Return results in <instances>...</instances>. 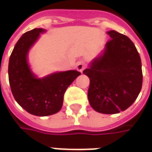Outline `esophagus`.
<instances>
[{
	"label": "esophagus",
	"instance_id": "esophagus-1",
	"mask_svg": "<svg viewBox=\"0 0 152 152\" xmlns=\"http://www.w3.org/2000/svg\"><path fill=\"white\" fill-rule=\"evenodd\" d=\"M86 64L83 61H78V62L76 63V70L80 72H83V70L86 68Z\"/></svg>",
	"mask_w": 152,
	"mask_h": 152
}]
</instances>
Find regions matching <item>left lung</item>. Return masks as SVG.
I'll return each mask as SVG.
<instances>
[{"label":"left lung","mask_w":152,"mask_h":152,"mask_svg":"<svg viewBox=\"0 0 152 152\" xmlns=\"http://www.w3.org/2000/svg\"><path fill=\"white\" fill-rule=\"evenodd\" d=\"M107 34L104 53L83 71L89 77L88 100L95 111L115 114L132 106L142 86L140 55L131 39L115 31Z\"/></svg>","instance_id":"left-lung-1"}]
</instances>
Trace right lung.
Segmentation results:
<instances>
[{
    "mask_svg": "<svg viewBox=\"0 0 152 152\" xmlns=\"http://www.w3.org/2000/svg\"><path fill=\"white\" fill-rule=\"evenodd\" d=\"M41 28L23 34L11 52L8 76L13 96L20 106L30 114L46 116L58 112L63 104L67 87L80 75L77 71L57 72L42 79L33 75L27 63V53L40 36Z\"/></svg>",
    "mask_w": 152,
    "mask_h": 152,
    "instance_id": "add662e5",
    "label": "right lung"
}]
</instances>
